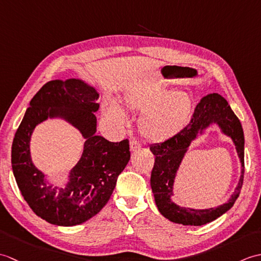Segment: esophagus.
<instances>
[{"mask_svg": "<svg viewBox=\"0 0 261 261\" xmlns=\"http://www.w3.org/2000/svg\"><path fill=\"white\" fill-rule=\"evenodd\" d=\"M140 147H141V143H140V141H138L137 139H132L130 141L131 151H135V150H137V149H139Z\"/></svg>", "mask_w": 261, "mask_h": 261, "instance_id": "obj_1", "label": "esophagus"}]
</instances>
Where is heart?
Returning a JSON list of instances; mask_svg holds the SVG:
<instances>
[{"instance_id": "obj_1", "label": "heart", "mask_w": 261, "mask_h": 261, "mask_svg": "<svg viewBox=\"0 0 261 261\" xmlns=\"http://www.w3.org/2000/svg\"><path fill=\"white\" fill-rule=\"evenodd\" d=\"M124 103L130 110L145 112L140 129L147 139L154 142L168 140L184 127L192 110V101L184 92H168L146 87L125 93ZM104 114L115 123L125 124L127 118L119 103L107 99Z\"/></svg>"}]
</instances>
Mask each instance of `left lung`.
I'll return each mask as SVG.
<instances>
[{
  "label": "left lung",
  "instance_id": "left-lung-1",
  "mask_svg": "<svg viewBox=\"0 0 261 261\" xmlns=\"http://www.w3.org/2000/svg\"><path fill=\"white\" fill-rule=\"evenodd\" d=\"M212 123L219 124L224 133L235 142L243 167L240 184L229 201L218 208L208 210L180 208L170 198L176 169L198 132ZM150 150L156 157L150 177L151 190L159 212L166 219L184 225H203L220 218L233 206L242 188L245 175V137L239 119L224 97L216 93L204 96L196 105L190 123L168 140L150 146Z\"/></svg>",
  "mask_w": 261,
  "mask_h": 261
}]
</instances>
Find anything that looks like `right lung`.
Segmentation results:
<instances>
[{"label": "right lung", "instance_id": "1", "mask_svg": "<svg viewBox=\"0 0 261 261\" xmlns=\"http://www.w3.org/2000/svg\"><path fill=\"white\" fill-rule=\"evenodd\" d=\"M97 98L98 93L80 80L48 82L32 97L15 132L11 163L16 184L33 212L51 224L77 225L95 216L108 203L130 160L129 140L111 142L95 135ZM48 117L65 118L87 139L66 189L47 186L44 175L31 162L32 131Z\"/></svg>", "mask_w": 261, "mask_h": 261}]
</instances>
